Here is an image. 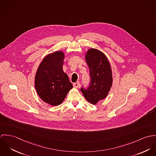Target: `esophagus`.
<instances>
[{
  "instance_id": "34e87169",
  "label": "esophagus",
  "mask_w": 156,
  "mask_h": 156,
  "mask_svg": "<svg viewBox=\"0 0 156 156\" xmlns=\"http://www.w3.org/2000/svg\"><path fill=\"white\" fill-rule=\"evenodd\" d=\"M73 86L74 87H75V88H78V87H79L80 86V83L79 82H76V83H73Z\"/></svg>"
}]
</instances>
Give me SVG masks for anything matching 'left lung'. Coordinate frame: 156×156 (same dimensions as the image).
<instances>
[{
    "mask_svg": "<svg viewBox=\"0 0 156 156\" xmlns=\"http://www.w3.org/2000/svg\"><path fill=\"white\" fill-rule=\"evenodd\" d=\"M86 61L90 70V83L87 88L81 91L87 101L97 104L108 95L112 83V70L109 62L104 53L96 49H90L86 55Z\"/></svg>",
    "mask_w": 156,
    "mask_h": 156,
    "instance_id": "left-lung-1",
    "label": "left lung"
}]
</instances>
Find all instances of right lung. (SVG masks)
<instances>
[{
    "instance_id": "obj_1",
    "label": "right lung",
    "mask_w": 156,
    "mask_h": 156,
    "mask_svg": "<svg viewBox=\"0 0 156 156\" xmlns=\"http://www.w3.org/2000/svg\"><path fill=\"white\" fill-rule=\"evenodd\" d=\"M64 57L62 51L47 55L39 65L35 76L37 93L43 101L52 106L62 104L73 87L63 70Z\"/></svg>"
}]
</instances>
